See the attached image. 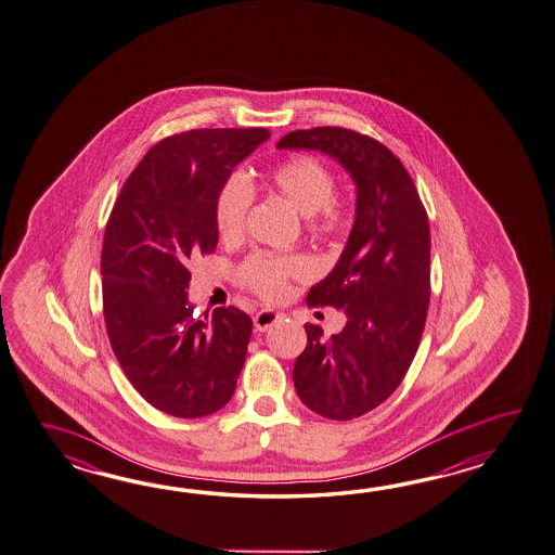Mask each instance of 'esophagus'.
I'll return each instance as SVG.
<instances>
[{"instance_id":"obj_1","label":"esophagus","mask_w":555,"mask_h":555,"mask_svg":"<svg viewBox=\"0 0 555 555\" xmlns=\"http://www.w3.org/2000/svg\"><path fill=\"white\" fill-rule=\"evenodd\" d=\"M281 319V314L279 312H274L271 308H262L259 310L257 314H255V328L259 331V333H264V331H269L274 322H279Z\"/></svg>"}]
</instances>
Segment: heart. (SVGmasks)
I'll use <instances>...</instances> for the list:
<instances>
[{
    "label": "heart",
    "mask_w": 555,
    "mask_h": 555,
    "mask_svg": "<svg viewBox=\"0 0 555 555\" xmlns=\"http://www.w3.org/2000/svg\"><path fill=\"white\" fill-rule=\"evenodd\" d=\"M272 191L283 195L302 217H308L310 231L317 234H340L346 227V210L334 201L336 181L331 169L314 157L298 155L283 160L267 172ZM253 189L245 177L233 175L219 191L215 219L224 238H238L245 231ZM310 274L302 257L255 255L241 269V283L264 300H279L288 293V283Z\"/></svg>",
    "instance_id": "obj_1"
}]
</instances>
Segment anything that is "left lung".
<instances>
[{"instance_id":"8db88e82","label":"left lung","mask_w":555,"mask_h":555,"mask_svg":"<svg viewBox=\"0 0 555 555\" xmlns=\"http://www.w3.org/2000/svg\"><path fill=\"white\" fill-rule=\"evenodd\" d=\"M279 149L321 151L357 185V217L331 274L308 307L343 308L331 338L305 324L308 343L293 378L305 406L324 418L352 420L380 406L416 357L430 305L428 215L404 165L376 139L343 127L293 131Z\"/></svg>"}]
</instances>
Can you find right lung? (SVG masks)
<instances>
[{
    "label": "right lung",
    "instance_id": "right-lung-1",
    "mask_svg": "<svg viewBox=\"0 0 555 555\" xmlns=\"http://www.w3.org/2000/svg\"><path fill=\"white\" fill-rule=\"evenodd\" d=\"M267 129H193L149 149L107 221L101 253L103 314L125 376L151 406L201 418L233 398L253 321L221 307L198 321L186 262L219 243L215 207L234 167Z\"/></svg>",
    "mask_w": 555,
    "mask_h": 555
}]
</instances>
